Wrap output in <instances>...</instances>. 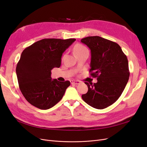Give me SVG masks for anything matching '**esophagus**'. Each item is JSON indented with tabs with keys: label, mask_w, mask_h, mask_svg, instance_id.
<instances>
[{
	"label": "esophagus",
	"mask_w": 147,
	"mask_h": 147,
	"mask_svg": "<svg viewBox=\"0 0 147 147\" xmlns=\"http://www.w3.org/2000/svg\"><path fill=\"white\" fill-rule=\"evenodd\" d=\"M70 83L72 84H80V82L77 80V81H75V80H72L70 81Z\"/></svg>",
	"instance_id": "1"
}]
</instances>
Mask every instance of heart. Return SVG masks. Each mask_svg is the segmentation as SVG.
<instances>
[{
	"label": "heart",
	"mask_w": 147,
	"mask_h": 147,
	"mask_svg": "<svg viewBox=\"0 0 147 147\" xmlns=\"http://www.w3.org/2000/svg\"><path fill=\"white\" fill-rule=\"evenodd\" d=\"M74 52L75 55L81 54V53H84V52H89L88 49L83 45L81 43H77L76 45L75 46L74 48Z\"/></svg>",
	"instance_id": "b5f03b06"
}]
</instances>
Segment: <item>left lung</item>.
<instances>
[{"label": "left lung", "mask_w": 147, "mask_h": 147, "mask_svg": "<svg viewBox=\"0 0 147 147\" xmlns=\"http://www.w3.org/2000/svg\"><path fill=\"white\" fill-rule=\"evenodd\" d=\"M91 50L90 73L97 78L92 84L84 82L88 91L82 96L89 105L104 109L112 105L121 95L129 77L128 61L118 43L99 36L81 40Z\"/></svg>", "instance_id": "1"}]
</instances>
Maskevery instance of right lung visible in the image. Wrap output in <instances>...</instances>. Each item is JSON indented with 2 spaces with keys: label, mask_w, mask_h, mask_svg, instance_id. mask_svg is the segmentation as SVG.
I'll return each mask as SVG.
<instances>
[{
  "label": "right lung",
  "mask_w": 147,
  "mask_h": 147,
  "mask_svg": "<svg viewBox=\"0 0 147 147\" xmlns=\"http://www.w3.org/2000/svg\"><path fill=\"white\" fill-rule=\"evenodd\" d=\"M75 40L44 38L22 52L16 72L20 91L31 105L47 110L63 98L70 82L52 80L51 70L59 67L63 53Z\"/></svg>",
  "instance_id": "right-lung-1"
}]
</instances>
